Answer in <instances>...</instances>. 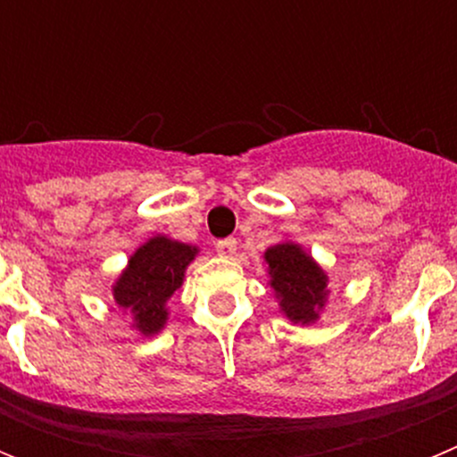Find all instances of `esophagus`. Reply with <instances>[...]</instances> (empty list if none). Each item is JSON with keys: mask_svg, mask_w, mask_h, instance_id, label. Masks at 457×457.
<instances>
[{"mask_svg": "<svg viewBox=\"0 0 457 457\" xmlns=\"http://www.w3.org/2000/svg\"><path fill=\"white\" fill-rule=\"evenodd\" d=\"M215 249H217V253H220V256L231 258L233 253H236V249H237L236 237H224V240H217Z\"/></svg>", "mask_w": 457, "mask_h": 457, "instance_id": "obj_1", "label": "esophagus"}]
</instances>
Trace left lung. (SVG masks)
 <instances>
[{
	"label": "left lung",
	"mask_w": 457,
	"mask_h": 457,
	"mask_svg": "<svg viewBox=\"0 0 457 457\" xmlns=\"http://www.w3.org/2000/svg\"><path fill=\"white\" fill-rule=\"evenodd\" d=\"M270 286L281 300V309L293 322L309 325L325 302V272L297 245L284 242L265 252Z\"/></svg>",
	"instance_id": "obj_1"
}]
</instances>
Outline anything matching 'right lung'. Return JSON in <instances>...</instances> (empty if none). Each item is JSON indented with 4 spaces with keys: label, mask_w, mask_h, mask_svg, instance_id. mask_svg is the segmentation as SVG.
Instances as JSON below:
<instances>
[{
    "label": "right lung",
    "mask_w": 457,
    "mask_h": 457,
    "mask_svg": "<svg viewBox=\"0 0 457 457\" xmlns=\"http://www.w3.org/2000/svg\"><path fill=\"white\" fill-rule=\"evenodd\" d=\"M196 249L169 237H153L130 258L114 286L116 304L135 316L141 334L160 332L167 320V300L183 284V272Z\"/></svg>",
    "instance_id": "right-lung-1"
}]
</instances>
